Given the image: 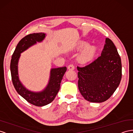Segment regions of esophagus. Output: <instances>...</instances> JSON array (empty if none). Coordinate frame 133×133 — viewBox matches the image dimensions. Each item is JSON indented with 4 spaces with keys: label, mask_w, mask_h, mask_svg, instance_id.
Instances as JSON below:
<instances>
[{
    "label": "esophagus",
    "mask_w": 133,
    "mask_h": 133,
    "mask_svg": "<svg viewBox=\"0 0 133 133\" xmlns=\"http://www.w3.org/2000/svg\"><path fill=\"white\" fill-rule=\"evenodd\" d=\"M68 69L69 70H74L75 69V67L73 64H70V65H68Z\"/></svg>",
    "instance_id": "obj_1"
}]
</instances>
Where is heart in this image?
I'll return each instance as SVG.
<instances>
[{
    "label": "heart",
    "instance_id": "heart-1",
    "mask_svg": "<svg viewBox=\"0 0 133 133\" xmlns=\"http://www.w3.org/2000/svg\"><path fill=\"white\" fill-rule=\"evenodd\" d=\"M89 46V44L87 42H82L80 44L79 47L82 49L85 48ZM97 48L96 46H91L85 49L78 57L79 62L81 63H87L90 62L94 58L96 53Z\"/></svg>",
    "mask_w": 133,
    "mask_h": 133
}]
</instances>
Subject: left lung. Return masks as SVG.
<instances>
[{"mask_svg":"<svg viewBox=\"0 0 133 133\" xmlns=\"http://www.w3.org/2000/svg\"><path fill=\"white\" fill-rule=\"evenodd\" d=\"M78 88L91 102L106 101L119 85L122 76L121 58L116 46L106 38L101 55L83 67L77 66Z\"/></svg>","mask_w":133,"mask_h":133,"instance_id":"obj_1","label":"left lung"}]
</instances>
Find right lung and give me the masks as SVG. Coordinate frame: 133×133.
Returning <instances> with one entry per match:
<instances>
[{
	"label": "right lung",
	"mask_w": 133,
	"mask_h": 133,
	"mask_svg": "<svg viewBox=\"0 0 133 133\" xmlns=\"http://www.w3.org/2000/svg\"><path fill=\"white\" fill-rule=\"evenodd\" d=\"M44 33H34L24 37L17 44L10 62V72L14 88L19 95L27 102L36 106H43L51 103L58 93L63 77L66 71V67L53 68L50 71L49 83L44 90L39 92L29 91L24 87L19 79L18 63L21 54L37 42H41L45 37Z\"/></svg>",
	"instance_id": "right-lung-1"
}]
</instances>
